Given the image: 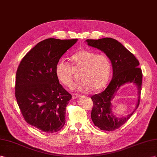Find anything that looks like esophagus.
<instances>
[{
  "label": "esophagus",
  "instance_id": "esophagus-1",
  "mask_svg": "<svg viewBox=\"0 0 157 157\" xmlns=\"http://www.w3.org/2000/svg\"><path fill=\"white\" fill-rule=\"evenodd\" d=\"M79 97H80V95H78V94H73L72 98H73V99H75V98H78Z\"/></svg>",
  "mask_w": 157,
  "mask_h": 157
}]
</instances>
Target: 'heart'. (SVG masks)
<instances>
[{"instance_id":"heart-1","label":"heart","mask_w":157,"mask_h":157,"mask_svg":"<svg viewBox=\"0 0 157 157\" xmlns=\"http://www.w3.org/2000/svg\"><path fill=\"white\" fill-rule=\"evenodd\" d=\"M74 64L82 68L80 79L82 81L75 87L76 91L87 93L93 89L99 91L103 89L109 82L111 71L110 59L105 54L82 50L71 56ZM55 74L57 79L68 87L74 85V79L71 72L70 66L64 60H60L55 66Z\"/></svg>"}]
</instances>
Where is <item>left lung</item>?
<instances>
[{
	"label": "left lung",
	"mask_w": 157,
	"mask_h": 157,
	"mask_svg": "<svg viewBox=\"0 0 157 157\" xmlns=\"http://www.w3.org/2000/svg\"><path fill=\"white\" fill-rule=\"evenodd\" d=\"M86 42L89 46L104 52L111 62L113 78L104 91L91 97L94 105L91 117L95 126L102 130L113 131L127 122L140 105L142 84L140 62L132 52L113 38L87 39ZM127 83L136 87L138 101L132 113L118 117L113 113L112 101L120 87Z\"/></svg>",
	"instance_id": "obj_1"
}]
</instances>
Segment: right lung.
I'll return each mask as SVG.
<instances>
[{
    "label": "right lung",
    "instance_id": "right-lung-1",
    "mask_svg": "<svg viewBox=\"0 0 157 157\" xmlns=\"http://www.w3.org/2000/svg\"><path fill=\"white\" fill-rule=\"evenodd\" d=\"M77 41V39L43 40L26 54L17 68V105L26 122L42 132H56L65 124L66 108L71 95L60 84L55 66Z\"/></svg>",
    "mask_w": 157,
    "mask_h": 157
}]
</instances>
